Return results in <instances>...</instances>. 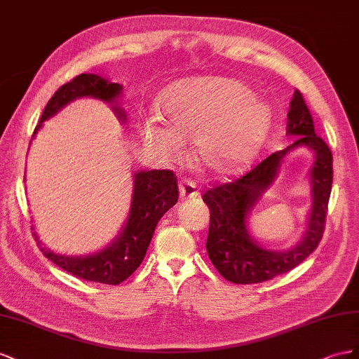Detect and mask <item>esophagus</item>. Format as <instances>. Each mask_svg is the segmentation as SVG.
Instances as JSON below:
<instances>
[{"mask_svg": "<svg viewBox=\"0 0 359 359\" xmlns=\"http://www.w3.org/2000/svg\"><path fill=\"white\" fill-rule=\"evenodd\" d=\"M179 192H180V198L182 200H189V198H196L198 197V191L196 183L185 179L179 183Z\"/></svg>", "mask_w": 359, "mask_h": 359, "instance_id": "1", "label": "esophagus"}]
</instances>
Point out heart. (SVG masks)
<instances>
[{"instance_id":"obj_1","label":"heart","mask_w":359,"mask_h":359,"mask_svg":"<svg viewBox=\"0 0 359 359\" xmlns=\"http://www.w3.org/2000/svg\"><path fill=\"white\" fill-rule=\"evenodd\" d=\"M159 108L165 125L155 120L142 123L144 147L171 159L182 151L183 140L196 137L198 162L217 176L234 174L250 163L271 129L268 104L233 78L180 81L163 93Z\"/></svg>"}]
</instances>
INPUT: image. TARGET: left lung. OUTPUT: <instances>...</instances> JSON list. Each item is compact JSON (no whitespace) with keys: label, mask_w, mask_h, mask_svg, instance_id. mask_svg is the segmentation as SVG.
Wrapping results in <instances>:
<instances>
[{"label":"left lung","mask_w":359,"mask_h":359,"mask_svg":"<svg viewBox=\"0 0 359 359\" xmlns=\"http://www.w3.org/2000/svg\"><path fill=\"white\" fill-rule=\"evenodd\" d=\"M287 135L296 137L293 144L272 153L241 179L209 189L203 196L210 210L206 242L209 259L230 283H263L289 272L309 257L322 239L332 188V153L326 142L316 135L311 114L298 90L293 93L287 112ZM301 147L313 151L309 172L312 204L306 230L302 241L292 249L268 250L250 236L249 215L273 184L283 156Z\"/></svg>","instance_id":"1"}]
</instances>
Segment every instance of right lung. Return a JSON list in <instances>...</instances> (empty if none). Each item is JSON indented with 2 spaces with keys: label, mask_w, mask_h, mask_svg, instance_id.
I'll return each instance as SVG.
<instances>
[{
  "label": "right lung",
  "mask_w": 359,
  "mask_h": 359,
  "mask_svg": "<svg viewBox=\"0 0 359 359\" xmlns=\"http://www.w3.org/2000/svg\"><path fill=\"white\" fill-rule=\"evenodd\" d=\"M123 86L111 83L108 78L96 74H81L70 83L61 86L48 105L39 125L34 129L33 140L43 121L54 117L70 102L83 97H93L111 105L121 123H126V111L120 107ZM32 146V141H29ZM132 198L126 222L117 236L104 248L84 255L57 254L46 248L34 231L36 241L45 257L54 262L61 269L87 281L102 284H120L137 271L144 260L150 241L163 213L177 203L179 191L174 172L170 170H138L134 172ZM34 229V227H33Z\"/></svg>",
  "instance_id": "right-lung-1"
}]
</instances>
